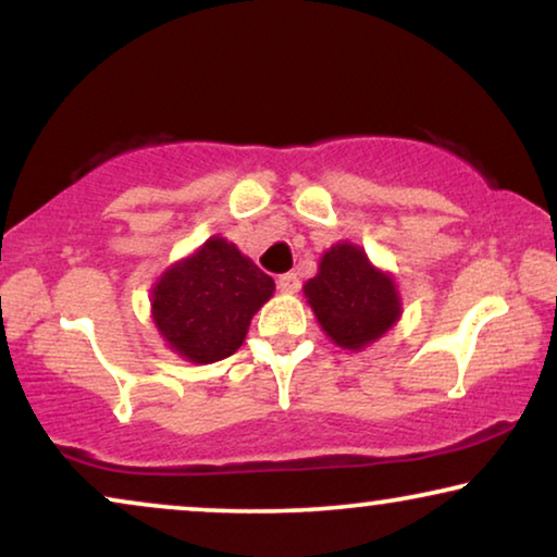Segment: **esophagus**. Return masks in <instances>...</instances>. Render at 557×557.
<instances>
[{
	"label": "esophagus",
	"instance_id": "34e87169",
	"mask_svg": "<svg viewBox=\"0 0 557 557\" xmlns=\"http://www.w3.org/2000/svg\"><path fill=\"white\" fill-rule=\"evenodd\" d=\"M276 284L284 294H294L296 288H299V278H296V273H281Z\"/></svg>",
	"mask_w": 557,
	"mask_h": 557
}]
</instances>
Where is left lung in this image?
Masks as SVG:
<instances>
[{"label": "left lung", "instance_id": "left-lung-1", "mask_svg": "<svg viewBox=\"0 0 557 557\" xmlns=\"http://www.w3.org/2000/svg\"><path fill=\"white\" fill-rule=\"evenodd\" d=\"M304 294L322 330L345 349H360L383 337L400 317L393 278L372 269L368 256L349 243L326 250Z\"/></svg>", "mask_w": 557, "mask_h": 557}]
</instances>
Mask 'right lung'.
<instances>
[{"label":"right lung","instance_id":"1","mask_svg":"<svg viewBox=\"0 0 557 557\" xmlns=\"http://www.w3.org/2000/svg\"><path fill=\"white\" fill-rule=\"evenodd\" d=\"M273 278L223 238L172 265L151 294L154 322L174 352L193 362L231 357L271 299Z\"/></svg>","mask_w":557,"mask_h":557}]
</instances>
